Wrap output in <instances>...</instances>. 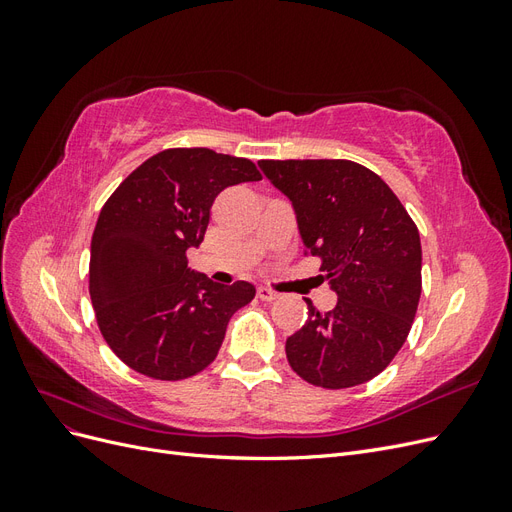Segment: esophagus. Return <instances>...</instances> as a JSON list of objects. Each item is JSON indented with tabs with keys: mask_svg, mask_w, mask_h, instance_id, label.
<instances>
[{
	"mask_svg": "<svg viewBox=\"0 0 512 512\" xmlns=\"http://www.w3.org/2000/svg\"><path fill=\"white\" fill-rule=\"evenodd\" d=\"M258 299H260V301H275V299H280V294H277V292L271 290V288H267V286H260V288H258Z\"/></svg>",
	"mask_w": 512,
	"mask_h": 512,
	"instance_id": "obj_1",
	"label": "esophagus"
}]
</instances>
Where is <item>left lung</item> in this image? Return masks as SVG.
I'll return each mask as SVG.
<instances>
[{
  "instance_id": "1",
  "label": "left lung",
  "mask_w": 512,
  "mask_h": 512,
  "mask_svg": "<svg viewBox=\"0 0 512 512\" xmlns=\"http://www.w3.org/2000/svg\"><path fill=\"white\" fill-rule=\"evenodd\" d=\"M297 213L305 256L320 258L337 292L331 312L307 301V322L286 339L290 367L322 389H350L389 367L421 299V237L374 170L350 160H260Z\"/></svg>"
}]
</instances>
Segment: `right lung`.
Here are the masks:
<instances>
[{"mask_svg": "<svg viewBox=\"0 0 512 512\" xmlns=\"http://www.w3.org/2000/svg\"><path fill=\"white\" fill-rule=\"evenodd\" d=\"M252 160L205 147L164 149L108 196L91 237L89 294L104 342L153 380H185L213 363L247 282L213 284L188 269L205 239L215 196L260 181Z\"/></svg>", "mask_w": 512, "mask_h": 512, "instance_id": "add662e5", "label": "right lung"}]
</instances>
